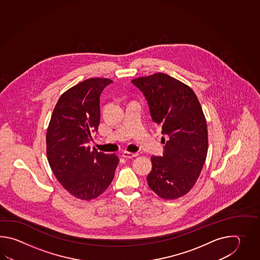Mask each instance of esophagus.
I'll return each instance as SVG.
<instances>
[{
	"mask_svg": "<svg viewBox=\"0 0 260 260\" xmlns=\"http://www.w3.org/2000/svg\"><path fill=\"white\" fill-rule=\"evenodd\" d=\"M138 152H129V151L122 152V157H124V158H126V159H132V158L138 157Z\"/></svg>",
	"mask_w": 260,
	"mask_h": 260,
	"instance_id": "34e87169",
	"label": "esophagus"
}]
</instances>
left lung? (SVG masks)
Returning a JSON list of instances; mask_svg holds the SVG:
<instances>
[{
	"label": "left lung",
	"mask_w": 260,
	"mask_h": 260,
	"mask_svg": "<svg viewBox=\"0 0 260 260\" xmlns=\"http://www.w3.org/2000/svg\"><path fill=\"white\" fill-rule=\"evenodd\" d=\"M132 83L143 93L152 121L166 136L164 156L150 158L149 187L162 199L180 198L193 188L207 155V124L199 100L187 84L161 72Z\"/></svg>",
	"instance_id": "8db88e82"
}]
</instances>
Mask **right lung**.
Returning <instances> with one entry per match:
<instances>
[{"mask_svg":"<svg viewBox=\"0 0 260 260\" xmlns=\"http://www.w3.org/2000/svg\"><path fill=\"white\" fill-rule=\"evenodd\" d=\"M112 83L91 78L61 94L46 132V155L62 187L78 199L99 197L110 186L119 164L115 154L91 150L87 144L100 122V96Z\"/></svg>","mask_w":260,"mask_h":260,"instance_id":"1","label":"right lung"}]
</instances>
